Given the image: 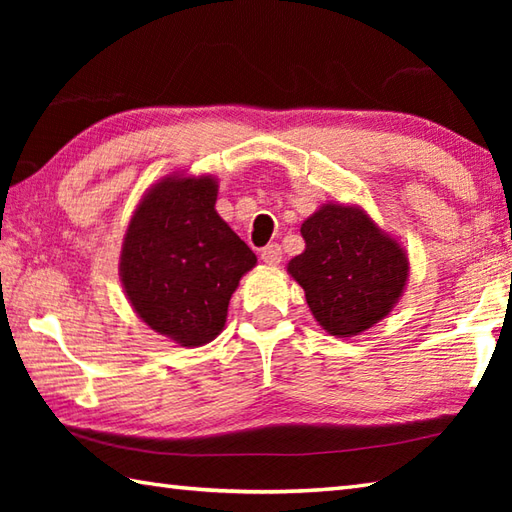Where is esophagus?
<instances>
[{
	"label": "esophagus",
	"mask_w": 512,
	"mask_h": 512,
	"mask_svg": "<svg viewBox=\"0 0 512 512\" xmlns=\"http://www.w3.org/2000/svg\"><path fill=\"white\" fill-rule=\"evenodd\" d=\"M262 262L266 266H277L281 262V246L279 244H268L262 248Z\"/></svg>",
	"instance_id": "1"
}]
</instances>
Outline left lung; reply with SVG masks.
<instances>
[{
	"label": "left lung",
	"mask_w": 512,
	"mask_h": 512,
	"mask_svg": "<svg viewBox=\"0 0 512 512\" xmlns=\"http://www.w3.org/2000/svg\"><path fill=\"white\" fill-rule=\"evenodd\" d=\"M303 253L288 275L306 292L314 321L332 336H356L394 310L409 279L396 237L358 204L325 202L301 224Z\"/></svg>",
	"instance_id": "8db88e82"
}]
</instances>
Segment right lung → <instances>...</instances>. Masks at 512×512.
Segmentation results:
<instances>
[{"instance_id":"add662e5","label":"right lung","mask_w":512,"mask_h":512,"mask_svg":"<svg viewBox=\"0 0 512 512\" xmlns=\"http://www.w3.org/2000/svg\"><path fill=\"white\" fill-rule=\"evenodd\" d=\"M217 178L173 171L127 224L118 275L138 319L180 347L211 343L257 257L215 211Z\"/></svg>"}]
</instances>
